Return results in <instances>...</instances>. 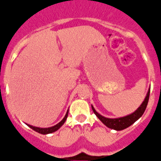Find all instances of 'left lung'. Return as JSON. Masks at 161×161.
I'll list each match as a JSON object with an SVG mask.
<instances>
[{
    "label": "left lung",
    "instance_id": "left-lung-1",
    "mask_svg": "<svg viewBox=\"0 0 161 161\" xmlns=\"http://www.w3.org/2000/svg\"><path fill=\"white\" fill-rule=\"evenodd\" d=\"M150 90H151V89H149V90H148V92H147V96L145 98L144 101L142 102V103L140 105V107L138 108L135 112L129 114V115H127V116L122 117V118H119V119H108V118H105V117L100 115L99 113H97L96 111H95L94 107L91 106V107H92L93 112L95 113V115L98 117V119L101 121L102 123H103L106 127H109L111 129L116 130V131H121V130L125 129L127 127H130L131 124H133L136 120H138L142 116V114H144L145 110L147 108L148 100H149Z\"/></svg>",
    "mask_w": 161,
    "mask_h": 161
}]
</instances>
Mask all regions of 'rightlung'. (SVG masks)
Returning <instances> with one entry per match:
<instances>
[{"label":"right lung","mask_w":161,"mask_h":161,"mask_svg":"<svg viewBox=\"0 0 161 161\" xmlns=\"http://www.w3.org/2000/svg\"><path fill=\"white\" fill-rule=\"evenodd\" d=\"M67 116H68V110H67V112H66V115H65V117L63 118V119H62L60 123H58L57 125L53 126V127H47V128H41V127H34V126H31L30 125V124H27L29 127H30V128H32V129L34 130V131H37V132H38V133H41V134H48V133H52V132H54V131H58V129H59L60 127H62L63 124H64V123L66 122V119H67Z\"/></svg>","instance_id":"obj_1"}]
</instances>
